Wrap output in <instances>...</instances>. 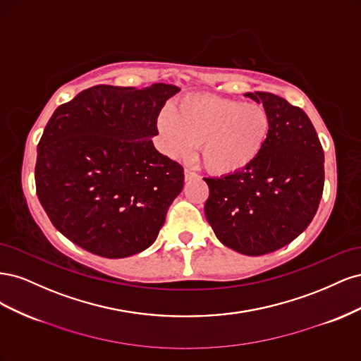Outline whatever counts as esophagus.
I'll use <instances>...</instances> for the list:
<instances>
[{
  "label": "esophagus",
  "mask_w": 361,
  "mask_h": 361,
  "mask_svg": "<svg viewBox=\"0 0 361 361\" xmlns=\"http://www.w3.org/2000/svg\"><path fill=\"white\" fill-rule=\"evenodd\" d=\"M185 180H191V179H195V178H199V174L195 173V171H192V170H190V169H185Z\"/></svg>",
  "instance_id": "esophagus-1"
}]
</instances>
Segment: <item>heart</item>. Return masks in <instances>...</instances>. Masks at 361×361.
Returning a JSON list of instances; mask_svg holds the SVG:
<instances>
[{
  "mask_svg": "<svg viewBox=\"0 0 361 361\" xmlns=\"http://www.w3.org/2000/svg\"><path fill=\"white\" fill-rule=\"evenodd\" d=\"M157 126L169 157L188 158L199 145L207 170L232 174L260 155L271 133V117L260 104L194 94L174 104L173 113H159Z\"/></svg>",
  "mask_w": 361,
  "mask_h": 361,
  "instance_id": "1",
  "label": "heart"
}]
</instances>
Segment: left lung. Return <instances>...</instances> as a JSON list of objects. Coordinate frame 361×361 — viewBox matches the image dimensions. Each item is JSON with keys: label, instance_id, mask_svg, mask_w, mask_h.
Segmentation results:
<instances>
[{"label": "left lung", "instance_id": "obj_1", "mask_svg": "<svg viewBox=\"0 0 361 361\" xmlns=\"http://www.w3.org/2000/svg\"><path fill=\"white\" fill-rule=\"evenodd\" d=\"M247 96L271 117L268 141L245 169L204 178V215L226 247L260 256L293 241L313 220L324 191V150L300 106L272 93Z\"/></svg>", "mask_w": 361, "mask_h": 361}]
</instances>
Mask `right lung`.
<instances>
[{
	"mask_svg": "<svg viewBox=\"0 0 361 361\" xmlns=\"http://www.w3.org/2000/svg\"><path fill=\"white\" fill-rule=\"evenodd\" d=\"M178 92L101 84L54 111L37 146L36 192L73 244L118 259L155 243L183 187L180 164L152 143L161 108Z\"/></svg>",
	"mask_w": 361,
	"mask_h": 361,
	"instance_id": "1",
	"label": "right lung"
}]
</instances>
